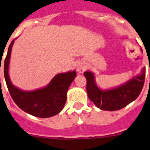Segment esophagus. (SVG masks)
<instances>
[{
	"label": "esophagus",
	"instance_id": "34e87169",
	"mask_svg": "<svg viewBox=\"0 0 150 150\" xmlns=\"http://www.w3.org/2000/svg\"><path fill=\"white\" fill-rule=\"evenodd\" d=\"M86 68V64L83 61H80L79 62H77V64H76V70H77L78 72H84Z\"/></svg>",
	"mask_w": 150,
	"mask_h": 150
}]
</instances>
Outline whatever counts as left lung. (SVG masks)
I'll return each instance as SVG.
<instances>
[{"label": "left lung", "instance_id": "left-lung-1", "mask_svg": "<svg viewBox=\"0 0 150 150\" xmlns=\"http://www.w3.org/2000/svg\"><path fill=\"white\" fill-rule=\"evenodd\" d=\"M84 75L87 81L86 90L89 100L103 110L114 111L126 107L139 96L144 85L146 68H142L140 75L132 77L124 84L106 90L100 89L96 85L93 72L87 71Z\"/></svg>", "mask_w": 150, "mask_h": 150}]
</instances>
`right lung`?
<instances>
[{"instance_id": "right-lung-1", "label": "right lung", "mask_w": 150, "mask_h": 150, "mask_svg": "<svg viewBox=\"0 0 150 150\" xmlns=\"http://www.w3.org/2000/svg\"><path fill=\"white\" fill-rule=\"evenodd\" d=\"M14 42L15 40L11 41L8 47L3 67L6 84L11 98L20 109L35 117L46 118L56 115L62 110L65 104L67 92L76 77V71H69L68 72L57 74L47 86L33 91H25L18 89L11 82L8 74L11 53Z\"/></svg>"}]
</instances>
